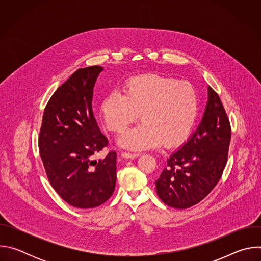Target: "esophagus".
<instances>
[{"label":"esophagus","mask_w":261,"mask_h":261,"mask_svg":"<svg viewBox=\"0 0 261 261\" xmlns=\"http://www.w3.org/2000/svg\"><path fill=\"white\" fill-rule=\"evenodd\" d=\"M121 156L123 158H126V159H135L137 157H139V154H132V153H126V152H123L121 154Z\"/></svg>","instance_id":"1"}]
</instances>
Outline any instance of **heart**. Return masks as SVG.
I'll return each instance as SVG.
<instances>
[{"instance_id":"obj_1","label":"heart","mask_w":261,"mask_h":261,"mask_svg":"<svg viewBox=\"0 0 261 261\" xmlns=\"http://www.w3.org/2000/svg\"><path fill=\"white\" fill-rule=\"evenodd\" d=\"M123 90L124 95H107L100 106L103 122L113 132L125 131L138 116L142 121L120 138L122 146L134 151L160 144L172 148L189 138L199 113V96L191 83L150 73L130 77Z\"/></svg>"}]
</instances>
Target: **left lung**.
<instances>
[{
    "label": "left lung",
    "instance_id": "obj_1",
    "mask_svg": "<svg viewBox=\"0 0 261 261\" xmlns=\"http://www.w3.org/2000/svg\"><path fill=\"white\" fill-rule=\"evenodd\" d=\"M231 127L219 95L208 87L205 113L195 133L167 159L156 180L159 198L174 208H188L204 199L224 170Z\"/></svg>",
    "mask_w": 261,
    "mask_h": 261
}]
</instances>
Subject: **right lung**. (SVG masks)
I'll return each mask as SVG.
<instances>
[{"label":"right lung","instance_id":"obj_1","mask_svg":"<svg viewBox=\"0 0 261 261\" xmlns=\"http://www.w3.org/2000/svg\"><path fill=\"white\" fill-rule=\"evenodd\" d=\"M100 66L81 68L60 86L47 102L39 133V152L47 178L69 204L92 208L115 191L117 153L92 157L108 145L93 115V89Z\"/></svg>","mask_w":261,"mask_h":261}]
</instances>
